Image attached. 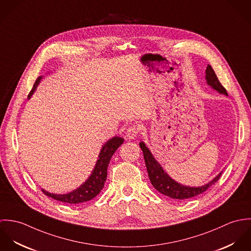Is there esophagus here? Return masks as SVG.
I'll return each instance as SVG.
<instances>
[{
  "mask_svg": "<svg viewBox=\"0 0 251 251\" xmlns=\"http://www.w3.org/2000/svg\"><path fill=\"white\" fill-rule=\"evenodd\" d=\"M138 131H139V128L135 126H129L127 129H126V136L127 139H134L137 134H138Z\"/></svg>",
  "mask_w": 251,
  "mask_h": 251,
  "instance_id": "1",
  "label": "esophagus"
}]
</instances>
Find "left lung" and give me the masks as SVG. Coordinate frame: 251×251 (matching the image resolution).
Here are the masks:
<instances>
[{"mask_svg":"<svg viewBox=\"0 0 251 251\" xmlns=\"http://www.w3.org/2000/svg\"><path fill=\"white\" fill-rule=\"evenodd\" d=\"M206 80L207 84L211 86L214 90L217 91L219 94L227 96V91L219 82L213 68L209 65L206 70ZM140 148L143 151L145 163L148 171V175L153 187L160 193L177 200H184L191 197H195L204 191H206L210 186H212L220 178L222 172H220L215 179L204 184L202 186H185L172 179L161 167V165L155 160L151 152L144 142H140Z\"/></svg>","mask_w":251,"mask_h":251,"instance_id":"1","label":"left lung"}]
</instances>
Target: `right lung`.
<instances>
[{"mask_svg":"<svg viewBox=\"0 0 251 251\" xmlns=\"http://www.w3.org/2000/svg\"><path fill=\"white\" fill-rule=\"evenodd\" d=\"M41 78L42 77L39 76L36 79L34 87L28 96V99H30L34 94V92L36 91V87L39 84ZM123 143H124V139L122 137L115 136L103 145L100 152L97 164L91 176L77 189L67 194H54L44 189H41L42 192L48 197H51L57 201H60L63 203H69V204H79V203L87 202L94 199L101 191V189L104 186V182L107 177L108 164L110 162L112 155L114 154L116 150Z\"/></svg>","mask_w":251,"mask_h":251,"instance_id":"1","label":"right lung"}]
</instances>
